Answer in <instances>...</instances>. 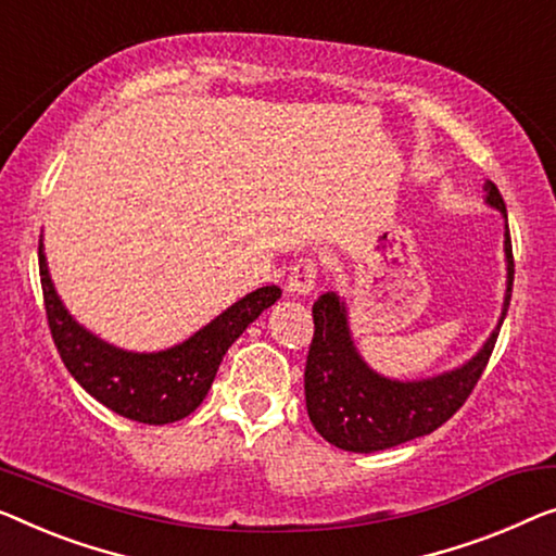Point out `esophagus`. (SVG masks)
<instances>
[{"mask_svg": "<svg viewBox=\"0 0 556 556\" xmlns=\"http://www.w3.org/2000/svg\"><path fill=\"white\" fill-rule=\"evenodd\" d=\"M317 271H319V267H317V260H314V256H302V260H296L287 277L289 292L309 294L314 285H317Z\"/></svg>", "mask_w": 556, "mask_h": 556, "instance_id": "obj_1", "label": "esophagus"}]
</instances>
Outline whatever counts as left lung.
Returning <instances> with one entry per match:
<instances>
[{
    "label": "left lung",
    "instance_id": "8db88e82",
    "mask_svg": "<svg viewBox=\"0 0 556 556\" xmlns=\"http://www.w3.org/2000/svg\"><path fill=\"white\" fill-rule=\"evenodd\" d=\"M484 189L486 202L507 217V204L496 185L486 181ZM504 252H507L509 279L500 327L507 317L511 285H515L509 225ZM312 317L314 334L304 364L306 412L314 429L329 444L344 452L364 454L432 434L446 419H452L475 392L500 337V327H496L486 339L484 350L450 375L425 379V382H392L375 375L354 352L344 304L334 294H321L312 306Z\"/></svg>",
    "mask_w": 556,
    "mask_h": 556
}]
</instances>
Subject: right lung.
Here are the masks:
<instances>
[{
	"mask_svg": "<svg viewBox=\"0 0 556 556\" xmlns=\"http://www.w3.org/2000/svg\"><path fill=\"white\" fill-rule=\"evenodd\" d=\"M39 277L47 325L70 375L106 409L154 427L185 419L202 404L229 346L281 294L277 287H262L185 344L156 354H131L104 344L66 314L49 279L41 242Z\"/></svg>",
	"mask_w": 556,
	"mask_h": 556,
	"instance_id": "1",
	"label": "right lung"
}]
</instances>
